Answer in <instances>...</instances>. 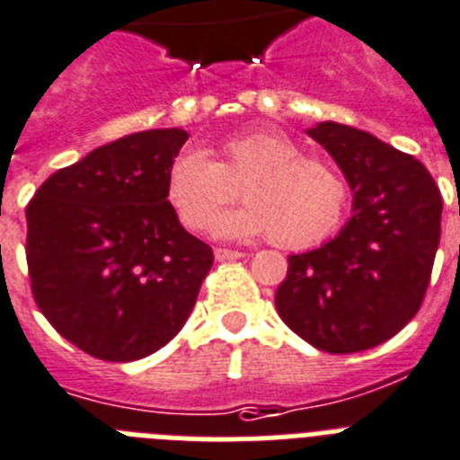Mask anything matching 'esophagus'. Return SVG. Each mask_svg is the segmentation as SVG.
Segmentation results:
<instances>
[{
    "label": "esophagus",
    "instance_id": "obj_1",
    "mask_svg": "<svg viewBox=\"0 0 460 460\" xmlns=\"http://www.w3.org/2000/svg\"><path fill=\"white\" fill-rule=\"evenodd\" d=\"M243 252L229 248H215V260L217 261H231V260H241Z\"/></svg>",
    "mask_w": 460,
    "mask_h": 460
}]
</instances>
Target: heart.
Wrapping results in <instances>:
<instances>
[{"label":"heart","instance_id":"1","mask_svg":"<svg viewBox=\"0 0 460 460\" xmlns=\"http://www.w3.org/2000/svg\"><path fill=\"white\" fill-rule=\"evenodd\" d=\"M241 194L248 203L224 219L229 238L271 234L288 250L311 248L337 231L346 212V182L332 165L304 156L278 130H250L226 137L217 161L184 149L168 165L165 196L180 222L196 234L217 229L224 210Z\"/></svg>","mask_w":460,"mask_h":460}]
</instances>
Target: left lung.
Here are the masks:
<instances>
[{"label": "left lung", "instance_id": "left-lung-1", "mask_svg": "<svg viewBox=\"0 0 460 460\" xmlns=\"http://www.w3.org/2000/svg\"><path fill=\"white\" fill-rule=\"evenodd\" d=\"M353 191V215L320 248L288 257L278 315L327 353L395 337L420 308L439 245L442 196L414 156L337 121L306 130Z\"/></svg>", "mask_w": 460, "mask_h": 460}]
</instances>
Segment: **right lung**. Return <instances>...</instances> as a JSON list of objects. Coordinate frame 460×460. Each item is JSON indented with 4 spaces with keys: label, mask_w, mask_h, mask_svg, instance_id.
Listing matches in <instances>:
<instances>
[{
    "label": "right lung",
    "mask_w": 460,
    "mask_h": 460,
    "mask_svg": "<svg viewBox=\"0 0 460 460\" xmlns=\"http://www.w3.org/2000/svg\"><path fill=\"white\" fill-rule=\"evenodd\" d=\"M189 133L123 135L60 168L25 210L41 314L93 358L133 362L182 330L212 250L184 229L165 175Z\"/></svg>",
    "instance_id": "1"
}]
</instances>
